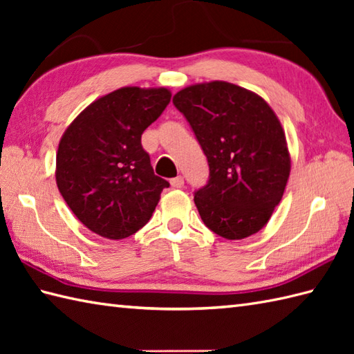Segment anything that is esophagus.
Returning <instances> with one entry per match:
<instances>
[{"instance_id": "1", "label": "esophagus", "mask_w": 354, "mask_h": 354, "mask_svg": "<svg viewBox=\"0 0 354 354\" xmlns=\"http://www.w3.org/2000/svg\"><path fill=\"white\" fill-rule=\"evenodd\" d=\"M170 184H171L173 189H183V187H184V178L183 176L173 178V179H170Z\"/></svg>"}]
</instances>
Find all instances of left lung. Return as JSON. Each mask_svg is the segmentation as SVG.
I'll return each instance as SVG.
<instances>
[{
    "label": "left lung",
    "instance_id": "1",
    "mask_svg": "<svg viewBox=\"0 0 354 354\" xmlns=\"http://www.w3.org/2000/svg\"><path fill=\"white\" fill-rule=\"evenodd\" d=\"M209 165L194 193L201 219L217 236L240 240L259 232L280 204L290 153L268 102L223 80L190 85L173 95Z\"/></svg>",
    "mask_w": 354,
    "mask_h": 354
}]
</instances>
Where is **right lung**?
Masks as SVG:
<instances>
[{"label": "right lung", "mask_w": 354, "mask_h": 354, "mask_svg": "<svg viewBox=\"0 0 354 354\" xmlns=\"http://www.w3.org/2000/svg\"><path fill=\"white\" fill-rule=\"evenodd\" d=\"M167 88L124 86L80 112L56 153V184L74 216L104 239L135 234L170 184L156 176L141 135L170 102Z\"/></svg>", "instance_id": "right-lung-1"}]
</instances>
